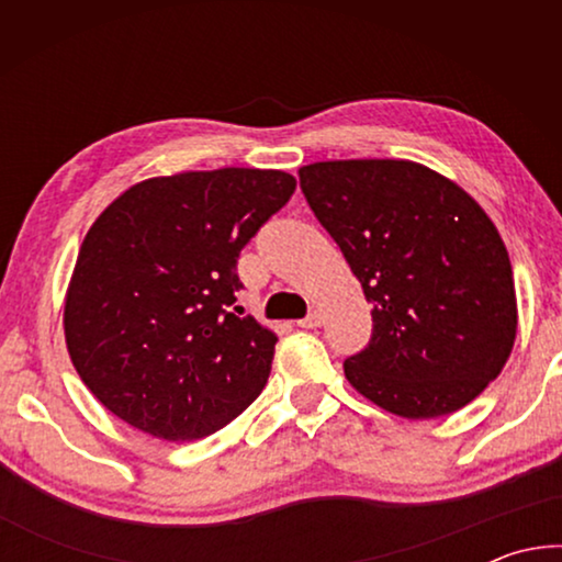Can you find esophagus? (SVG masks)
I'll list each match as a JSON object with an SVG mask.
<instances>
[{
	"label": "esophagus",
	"instance_id": "esophagus-1",
	"mask_svg": "<svg viewBox=\"0 0 562 562\" xmlns=\"http://www.w3.org/2000/svg\"><path fill=\"white\" fill-rule=\"evenodd\" d=\"M319 325H322V315H319V312H310L307 317L297 322V327H302V329H317Z\"/></svg>",
	"mask_w": 562,
	"mask_h": 562
}]
</instances>
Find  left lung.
<instances>
[{
  "instance_id": "left-lung-1",
  "label": "left lung",
  "mask_w": 562,
  "mask_h": 562,
  "mask_svg": "<svg viewBox=\"0 0 562 562\" xmlns=\"http://www.w3.org/2000/svg\"><path fill=\"white\" fill-rule=\"evenodd\" d=\"M317 221L372 302V339L347 382L384 412H459L501 374L518 329L513 268L486 211L414 160H319L300 168Z\"/></svg>"
}]
</instances>
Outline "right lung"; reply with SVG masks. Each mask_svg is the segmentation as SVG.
<instances>
[{
  "mask_svg": "<svg viewBox=\"0 0 562 562\" xmlns=\"http://www.w3.org/2000/svg\"><path fill=\"white\" fill-rule=\"evenodd\" d=\"M284 170L217 168L148 178L83 237L64 300L81 382L133 429L195 441L268 384L278 335L231 312L237 258L294 193Z\"/></svg>",
  "mask_w": 562,
  "mask_h": 562,
  "instance_id": "obj_1",
  "label": "right lung"
}]
</instances>
